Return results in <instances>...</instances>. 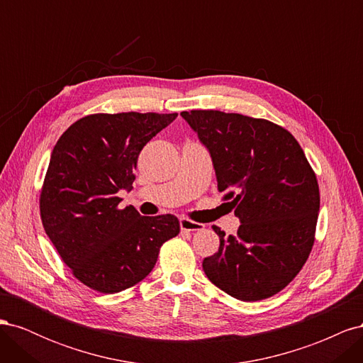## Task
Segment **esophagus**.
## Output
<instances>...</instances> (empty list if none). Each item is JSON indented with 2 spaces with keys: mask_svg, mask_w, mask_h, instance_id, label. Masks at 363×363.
<instances>
[{
  "mask_svg": "<svg viewBox=\"0 0 363 363\" xmlns=\"http://www.w3.org/2000/svg\"><path fill=\"white\" fill-rule=\"evenodd\" d=\"M180 228L183 232H196V230H203L204 224L191 221L188 218H180Z\"/></svg>",
  "mask_w": 363,
  "mask_h": 363,
  "instance_id": "1",
  "label": "esophagus"
}]
</instances>
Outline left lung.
<instances>
[{
  "mask_svg": "<svg viewBox=\"0 0 363 363\" xmlns=\"http://www.w3.org/2000/svg\"><path fill=\"white\" fill-rule=\"evenodd\" d=\"M207 147L218 191L235 207L238 235L213 225L219 248L203 260L207 279L242 301L265 300L295 279L309 257L320 188L303 148L268 119L219 111L182 112Z\"/></svg>",
  "mask_w": 363,
  "mask_h": 363,
  "instance_id": "left-lung-1",
  "label": "left lung"
}]
</instances>
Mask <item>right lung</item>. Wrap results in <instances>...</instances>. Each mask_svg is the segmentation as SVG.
Returning <instances> with one entry per match:
<instances>
[{
    "label": "right lung",
    "instance_id": "right-lung-1",
    "mask_svg": "<svg viewBox=\"0 0 363 363\" xmlns=\"http://www.w3.org/2000/svg\"><path fill=\"white\" fill-rule=\"evenodd\" d=\"M177 113H95L65 131L51 152L39 208L45 233L74 277L101 294L135 286L160 247L180 233L177 216L118 208L133 189L138 156Z\"/></svg>",
    "mask_w": 363,
    "mask_h": 363
}]
</instances>
